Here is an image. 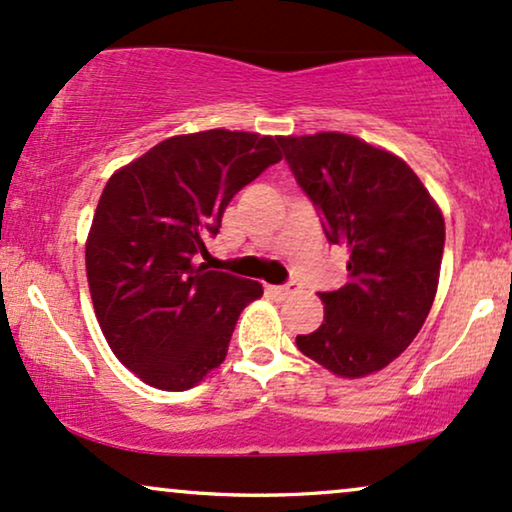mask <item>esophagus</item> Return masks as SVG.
<instances>
[{
	"label": "esophagus",
	"mask_w": 512,
	"mask_h": 512,
	"mask_svg": "<svg viewBox=\"0 0 512 512\" xmlns=\"http://www.w3.org/2000/svg\"><path fill=\"white\" fill-rule=\"evenodd\" d=\"M271 293H274V295H278V297H288V295H293V293H297V283H295V281H290V283H286V286H278V288H271Z\"/></svg>",
	"instance_id": "34e87169"
}]
</instances>
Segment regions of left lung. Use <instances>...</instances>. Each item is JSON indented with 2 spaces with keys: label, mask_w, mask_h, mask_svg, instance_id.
I'll return each instance as SVG.
<instances>
[{
  "label": "left lung",
  "mask_w": 512,
  "mask_h": 512,
  "mask_svg": "<svg viewBox=\"0 0 512 512\" xmlns=\"http://www.w3.org/2000/svg\"><path fill=\"white\" fill-rule=\"evenodd\" d=\"M290 172L349 250L347 283L321 293L323 323L297 335L304 357L342 378L380 371L411 345L435 300L444 217L397 155L340 132L278 137Z\"/></svg>",
  "instance_id": "8db88e82"
}]
</instances>
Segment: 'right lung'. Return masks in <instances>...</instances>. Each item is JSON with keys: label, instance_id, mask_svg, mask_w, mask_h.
<instances>
[{"label": "right lung", "instance_id": "add662e5", "mask_svg": "<svg viewBox=\"0 0 512 512\" xmlns=\"http://www.w3.org/2000/svg\"><path fill=\"white\" fill-rule=\"evenodd\" d=\"M281 158L274 137L208 129L108 179L87 238L89 293L113 354L144 383L189 390L224 361L262 286L198 260L231 198Z\"/></svg>", "mask_w": 512, "mask_h": 512}]
</instances>
